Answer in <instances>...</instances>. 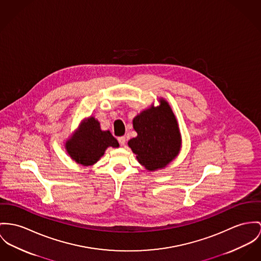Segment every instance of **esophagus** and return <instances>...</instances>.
<instances>
[{"label": "esophagus", "instance_id": "obj_1", "mask_svg": "<svg viewBox=\"0 0 261 261\" xmlns=\"http://www.w3.org/2000/svg\"><path fill=\"white\" fill-rule=\"evenodd\" d=\"M118 142L120 143L121 146H125L126 138H125V137H119V138H118Z\"/></svg>", "mask_w": 261, "mask_h": 261}]
</instances>
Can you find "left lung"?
<instances>
[{
	"mask_svg": "<svg viewBox=\"0 0 261 261\" xmlns=\"http://www.w3.org/2000/svg\"><path fill=\"white\" fill-rule=\"evenodd\" d=\"M158 106L153 104L134 117L137 136L128 141L137 161L150 172L166 168L181 148L177 118L168 101L160 98Z\"/></svg>",
	"mask_w": 261,
	"mask_h": 261,
	"instance_id": "1",
	"label": "left lung"
}]
</instances>
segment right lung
<instances>
[{"label": "right lung", "mask_w": 261, "mask_h": 261, "mask_svg": "<svg viewBox=\"0 0 261 261\" xmlns=\"http://www.w3.org/2000/svg\"><path fill=\"white\" fill-rule=\"evenodd\" d=\"M109 147L118 148L119 143L109 130H101L99 121L93 116L81 121L79 128L64 143L69 157L84 167L99 161Z\"/></svg>", "instance_id": "1"}]
</instances>
